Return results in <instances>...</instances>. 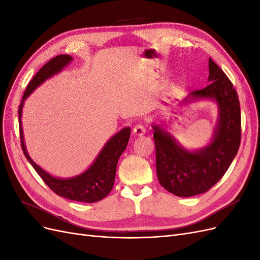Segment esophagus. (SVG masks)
Here are the masks:
<instances>
[{"instance_id":"34e87169","label":"esophagus","mask_w":260,"mask_h":260,"mask_svg":"<svg viewBox=\"0 0 260 260\" xmlns=\"http://www.w3.org/2000/svg\"><path fill=\"white\" fill-rule=\"evenodd\" d=\"M132 133H133V136H136V137H142L145 135V128L142 124H138L135 128H133Z\"/></svg>"}]
</instances>
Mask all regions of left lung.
I'll use <instances>...</instances> for the list:
<instances>
[{"label":"left lung","mask_w":260,"mask_h":260,"mask_svg":"<svg viewBox=\"0 0 260 260\" xmlns=\"http://www.w3.org/2000/svg\"><path fill=\"white\" fill-rule=\"evenodd\" d=\"M209 84L190 93L183 104L202 100L216 103L218 119L210 142L198 149L181 145L164 125L152 123L159 183L180 198L207 192L223 177L241 142V109L237 91L216 62L208 61Z\"/></svg>","instance_id":"8db88e82"}]
</instances>
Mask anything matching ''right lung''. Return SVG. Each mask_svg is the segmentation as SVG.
<instances>
[{
  "instance_id": "obj_1",
  "label": "right lung",
  "mask_w": 260,
  "mask_h": 260,
  "mask_svg": "<svg viewBox=\"0 0 260 260\" xmlns=\"http://www.w3.org/2000/svg\"><path fill=\"white\" fill-rule=\"evenodd\" d=\"M73 60L74 58L70 55H58V56L52 58L49 62H46L37 73L34 79L29 82L18 109L21 148L31 166L35 168L37 174L42 178L45 184L54 193L70 201L95 203L106 198L114 186L118 159L127 147L130 139L131 129L129 127L118 131L115 136L107 141L88 169L84 170L80 175L70 178L54 177L48 171L43 170L31 159L27 152L25 139H23L21 115L25 101L39 85H41L45 80L50 79L51 77L60 73Z\"/></svg>"
}]
</instances>
